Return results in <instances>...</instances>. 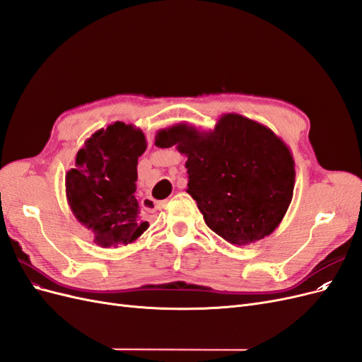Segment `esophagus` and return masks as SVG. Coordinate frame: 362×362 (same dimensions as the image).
Masks as SVG:
<instances>
[{
  "mask_svg": "<svg viewBox=\"0 0 362 362\" xmlns=\"http://www.w3.org/2000/svg\"><path fill=\"white\" fill-rule=\"evenodd\" d=\"M145 204H146V208H161L163 205H164V202H158V201H154L152 198H146V201H145Z\"/></svg>",
  "mask_w": 362,
  "mask_h": 362,
  "instance_id": "1",
  "label": "esophagus"
}]
</instances>
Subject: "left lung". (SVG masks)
<instances>
[{
    "label": "left lung",
    "instance_id": "left-lung-1",
    "mask_svg": "<svg viewBox=\"0 0 362 362\" xmlns=\"http://www.w3.org/2000/svg\"><path fill=\"white\" fill-rule=\"evenodd\" d=\"M156 145L177 146L187 157V193L206 226L228 243H255L275 231L286 216L294 189V160L270 128L226 113L213 131L187 124L160 129Z\"/></svg>",
    "mask_w": 362,
    "mask_h": 362
}]
</instances>
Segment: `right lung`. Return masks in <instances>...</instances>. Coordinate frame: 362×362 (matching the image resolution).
Returning <instances> with one entry per match:
<instances>
[{"label":"right lung","mask_w":362,"mask_h":362,"mask_svg":"<svg viewBox=\"0 0 362 362\" xmlns=\"http://www.w3.org/2000/svg\"><path fill=\"white\" fill-rule=\"evenodd\" d=\"M145 149L144 131L117 120L84 141L75 169L66 173L71 211L98 246L133 243L149 226L134 194L137 160Z\"/></svg>","instance_id":"1"}]
</instances>
